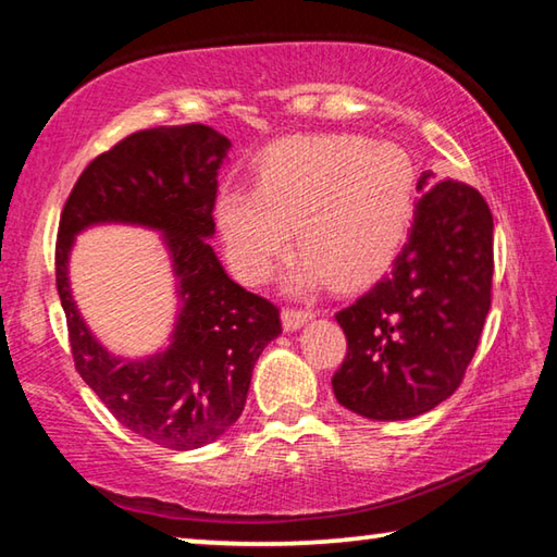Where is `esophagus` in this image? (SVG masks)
<instances>
[{"label":"esophagus","instance_id":"esophagus-1","mask_svg":"<svg viewBox=\"0 0 557 557\" xmlns=\"http://www.w3.org/2000/svg\"><path fill=\"white\" fill-rule=\"evenodd\" d=\"M314 314L307 309H282V326L285 332H297L299 326H305Z\"/></svg>","mask_w":557,"mask_h":557}]
</instances>
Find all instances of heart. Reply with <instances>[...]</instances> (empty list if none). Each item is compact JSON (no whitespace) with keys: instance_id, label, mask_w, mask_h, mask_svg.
I'll use <instances>...</instances> for the list:
<instances>
[{"instance_id":"b5f03b06","label":"heart","mask_w":557,"mask_h":557,"mask_svg":"<svg viewBox=\"0 0 557 557\" xmlns=\"http://www.w3.org/2000/svg\"><path fill=\"white\" fill-rule=\"evenodd\" d=\"M418 209V172L400 145L363 135L292 137L260 157L256 188L215 199L225 258L248 285H262L292 248L307 260L297 287L332 280L363 285L393 265Z\"/></svg>"}]
</instances>
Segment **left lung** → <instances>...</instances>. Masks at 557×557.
<instances>
[{
    "label": "left lung",
    "mask_w": 557,
    "mask_h": 557,
    "mask_svg": "<svg viewBox=\"0 0 557 557\" xmlns=\"http://www.w3.org/2000/svg\"><path fill=\"white\" fill-rule=\"evenodd\" d=\"M408 243L391 272L336 314L346 358L336 400L369 420H408L459 388L492 307L494 219L461 182L418 178Z\"/></svg>",
    "instance_id": "obj_1"
}]
</instances>
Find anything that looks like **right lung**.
Masks as SVG:
<instances>
[{
    "label": "right lung",
    "mask_w": 557,
    "mask_h": 557,
    "mask_svg": "<svg viewBox=\"0 0 557 557\" xmlns=\"http://www.w3.org/2000/svg\"><path fill=\"white\" fill-rule=\"evenodd\" d=\"M228 149V137L209 125L135 132L83 169L55 240V287L75 371L122 428L176 451L209 445L240 418L252 366L282 334L280 309L225 275L209 243ZM100 222L159 230L173 258L180 297L173 344L143 362L112 357L70 295L74 235Z\"/></svg>",
    "instance_id": "right-lung-1"
}]
</instances>
